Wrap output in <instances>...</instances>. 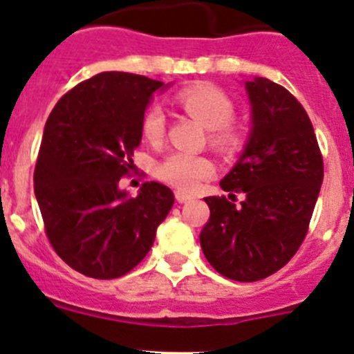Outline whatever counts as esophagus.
Here are the masks:
<instances>
[{"mask_svg":"<svg viewBox=\"0 0 354 354\" xmlns=\"http://www.w3.org/2000/svg\"><path fill=\"white\" fill-rule=\"evenodd\" d=\"M175 200H177L179 204H186V202L192 200V195H187V193H183V192H175Z\"/></svg>","mask_w":354,"mask_h":354,"instance_id":"1","label":"esophagus"}]
</instances>
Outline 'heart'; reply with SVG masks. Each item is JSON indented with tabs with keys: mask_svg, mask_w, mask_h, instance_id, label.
I'll return each instance as SVG.
<instances>
[{
	"mask_svg": "<svg viewBox=\"0 0 354 354\" xmlns=\"http://www.w3.org/2000/svg\"><path fill=\"white\" fill-rule=\"evenodd\" d=\"M177 104L189 117L209 129V140L218 149H232L239 142V127L230 118L234 102L214 84H195L177 93ZM167 133V117L159 104L147 108L142 118V134L149 143L162 142ZM214 174V165L205 156L189 152H171L158 165V177L170 186L192 192Z\"/></svg>",
	"mask_w": 354,
	"mask_h": 354,
	"instance_id": "1",
	"label": "heart"
}]
</instances>
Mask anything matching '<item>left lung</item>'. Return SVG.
Returning <instances> with one entry per match:
<instances>
[{
  "label": "left lung",
  "instance_id": "1",
  "mask_svg": "<svg viewBox=\"0 0 354 354\" xmlns=\"http://www.w3.org/2000/svg\"><path fill=\"white\" fill-rule=\"evenodd\" d=\"M252 133L236 167L220 183L225 196L200 232L205 259L236 282H257L282 270L308 232L324 165L312 122L298 99L266 77L245 83ZM232 192H245L241 206Z\"/></svg>",
  "mask_w": 354,
  "mask_h": 354
}]
</instances>
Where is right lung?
I'll use <instances>...</instances> for the list:
<instances>
[{
	"instance_id": "1",
	"label": "right lung",
	"mask_w": 354,
	"mask_h": 354,
	"mask_svg": "<svg viewBox=\"0 0 354 354\" xmlns=\"http://www.w3.org/2000/svg\"><path fill=\"white\" fill-rule=\"evenodd\" d=\"M165 83L101 72L68 90L44 127L35 196L58 257L84 277L111 280L143 261L174 205L165 184L145 183L129 198L118 180L142 142V118Z\"/></svg>"
}]
</instances>
